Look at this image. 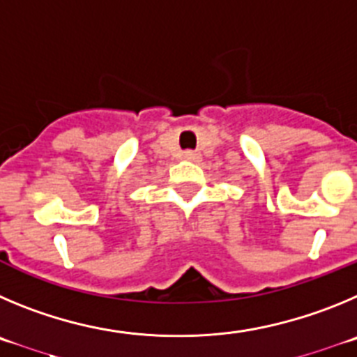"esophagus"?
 <instances>
[{
    "mask_svg": "<svg viewBox=\"0 0 357 357\" xmlns=\"http://www.w3.org/2000/svg\"><path fill=\"white\" fill-rule=\"evenodd\" d=\"M183 158L188 160V162H195V160H199V155L194 153V151H185V153H183Z\"/></svg>",
    "mask_w": 357,
    "mask_h": 357,
    "instance_id": "obj_1",
    "label": "esophagus"
}]
</instances>
